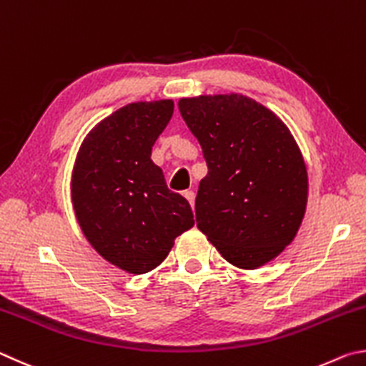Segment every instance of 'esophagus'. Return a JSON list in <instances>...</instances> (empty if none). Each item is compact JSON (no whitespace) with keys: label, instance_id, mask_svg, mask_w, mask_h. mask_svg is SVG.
Masks as SVG:
<instances>
[{"label":"esophagus","instance_id":"1","mask_svg":"<svg viewBox=\"0 0 366 366\" xmlns=\"http://www.w3.org/2000/svg\"><path fill=\"white\" fill-rule=\"evenodd\" d=\"M184 197H187L188 199V202L191 204V207L194 209V199H196V194H194V191H191V189H188V191H184Z\"/></svg>","mask_w":366,"mask_h":366}]
</instances>
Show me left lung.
<instances>
[{
    "label": "left lung",
    "instance_id": "left-lung-1",
    "mask_svg": "<svg viewBox=\"0 0 366 366\" xmlns=\"http://www.w3.org/2000/svg\"><path fill=\"white\" fill-rule=\"evenodd\" d=\"M178 109L209 169L196 196L197 228L232 265H265L291 244L305 214L309 178L296 139L244 94L183 98Z\"/></svg>",
    "mask_w": 366,
    "mask_h": 366
}]
</instances>
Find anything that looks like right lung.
<instances>
[{
	"mask_svg": "<svg viewBox=\"0 0 366 366\" xmlns=\"http://www.w3.org/2000/svg\"><path fill=\"white\" fill-rule=\"evenodd\" d=\"M172 114V99L127 104L86 134L75 159L76 222L101 257L133 274L162 264L177 236L194 225L189 202L167 188L151 160Z\"/></svg>",
	"mask_w": 366,
	"mask_h": 366,
	"instance_id": "add662e5",
	"label": "right lung"
}]
</instances>
